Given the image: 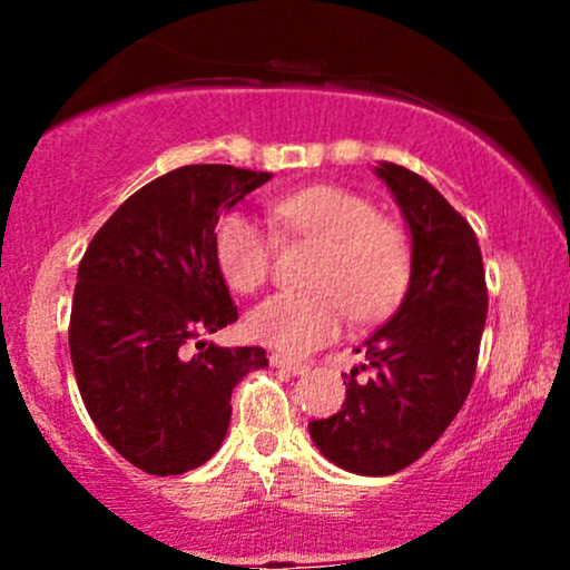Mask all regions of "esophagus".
Wrapping results in <instances>:
<instances>
[{"instance_id": "obj_1", "label": "esophagus", "mask_w": 570, "mask_h": 570, "mask_svg": "<svg viewBox=\"0 0 570 570\" xmlns=\"http://www.w3.org/2000/svg\"><path fill=\"white\" fill-rule=\"evenodd\" d=\"M271 364H273V367H278V370L292 372V375H303V372L307 370L305 362H297V358L284 356V353H271Z\"/></svg>"}]
</instances>
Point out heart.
<instances>
[{
    "label": "heart",
    "instance_id": "b5f03b06",
    "mask_svg": "<svg viewBox=\"0 0 570 570\" xmlns=\"http://www.w3.org/2000/svg\"><path fill=\"white\" fill-rule=\"evenodd\" d=\"M281 230L316 240L303 292H278L248 313V335L281 353H311L340 335L348 311L375 322L399 303L410 278V240L364 195L313 185L273 203ZM271 235L240 212L214 227V259L227 286L257 292L271 273Z\"/></svg>",
    "mask_w": 570,
    "mask_h": 570
}]
</instances>
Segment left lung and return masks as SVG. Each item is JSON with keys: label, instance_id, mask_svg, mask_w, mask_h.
I'll use <instances>...</instances> for the list:
<instances>
[{"label": "left lung", "instance_id": "obj_1", "mask_svg": "<svg viewBox=\"0 0 570 570\" xmlns=\"http://www.w3.org/2000/svg\"><path fill=\"white\" fill-rule=\"evenodd\" d=\"M412 235L410 289L364 343L370 381L345 383L332 417L307 423L322 453L353 474L385 476L410 466L444 434L472 391L488 318L482 252L466 219L423 176L381 163Z\"/></svg>", "mask_w": 570, "mask_h": 570}]
</instances>
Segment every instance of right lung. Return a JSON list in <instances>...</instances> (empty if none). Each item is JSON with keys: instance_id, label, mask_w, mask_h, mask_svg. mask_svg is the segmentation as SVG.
<instances>
[{"instance_id": "obj_1", "label": "right lung", "mask_w": 570, "mask_h": 570, "mask_svg": "<svg viewBox=\"0 0 570 570\" xmlns=\"http://www.w3.org/2000/svg\"><path fill=\"white\" fill-rule=\"evenodd\" d=\"M267 171L181 166L136 189L77 271L69 322L75 377L96 429L147 474H185L219 450L233 389L267 367L259 345L206 343L238 322L214 227Z\"/></svg>"}]
</instances>
